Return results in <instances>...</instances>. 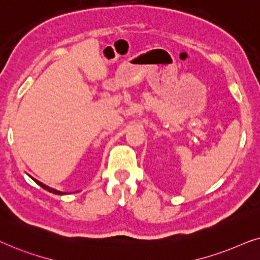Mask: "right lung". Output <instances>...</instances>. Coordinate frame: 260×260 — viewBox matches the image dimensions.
I'll use <instances>...</instances> for the list:
<instances>
[{"label":"right lung","instance_id":"1","mask_svg":"<svg viewBox=\"0 0 260 260\" xmlns=\"http://www.w3.org/2000/svg\"><path fill=\"white\" fill-rule=\"evenodd\" d=\"M34 179V178H33ZM34 182L37 183V184H39L41 188H44L45 190H47V191H50V192H52V193H55V195H64V193H67V192H61V191H58V190H55V189H52V188H50V186H47V185H45V184H43V183L41 182H39V181H37V179H34Z\"/></svg>","mask_w":260,"mask_h":260}]
</instances>
